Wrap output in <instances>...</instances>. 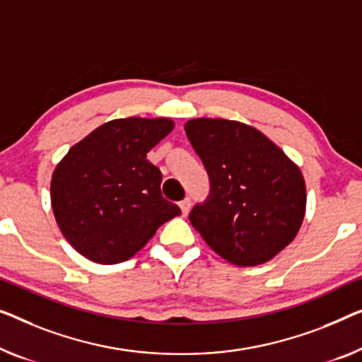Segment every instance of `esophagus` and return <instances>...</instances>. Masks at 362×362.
Here are the masks:
<instances>
[{
    "mask_svg": "<svg viewBox=\"0 0 362 362\" xmlns=\"http://www.w3.org/2000/svg\"><path fill=\"white\" fill-rule=\"evenodd\" d=\"M179 206H180V209H182V214L187 216L188 211H190V198L182 199V202L179 203Z\"/></svg>",
    "mask_w": 362,
    "mask_h": 362,
    "instance_id": "esophagus-1",
    "label": "esophagus"
}]
</instances>
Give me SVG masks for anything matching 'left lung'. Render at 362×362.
<instances>
[{
    "mask_svg": "<svg viewBox=\"0 0 362 362\" xmlns=\"http://www.w3.org/2000/svg\"><path fill=\"white\" fill-rule=\"evenodd\" d=\"M185 133L203 160L211 190L190 213L204 242L237 267L276 257L305 216L302 172L272 139L242 122L193 118Z\"/></svg>",
    "mask_w": 362,
    "mask_h": 362,
    "instance_id": "1",
    "label": "left lung"
}]
</instances>
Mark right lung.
Wrapping results in <instances>:
<instances>
[{
	"instance_id": "1",
	"label": "right lung",
	"mask_w": 362,
	"mask_h": 362,
	"mask_svg": "<svg viewBox=\"0 0 362 362\" xmlns=\"http://www.w3.org/2000/svg\"><path fill=\"white\" fill-rule=\"evenodd\" d=\"M172 129L170 118H117L69 148L55 167L53 214L64 239L88 260H129L180 214L160 193V170L146 159Z\"/></svg>"
}]
</instances>
